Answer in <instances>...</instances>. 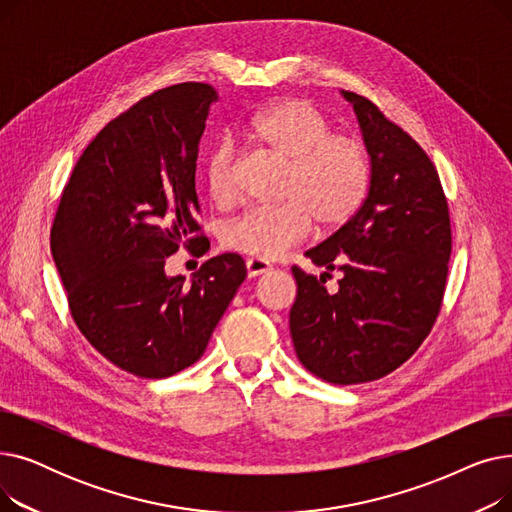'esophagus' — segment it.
Here are the masks:
<instances>
[{"instance_id": "obj_1", "label": "esophagus", "mask_w": 512, "mask_h": 512, "mask_svg": "<svg viewBox=\"0 0 512 512\" xmlns=\"http://www.w3.org/2000/svg\"><path fill=\"white\" fill-rule=\"evenodd\" d=\"M267 272H272V265L263 261V259H247V274L249 278H257L263 276Z\"/></svg>"}]
</instances>
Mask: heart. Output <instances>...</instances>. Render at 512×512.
I'll use <instances>...</instances> for the list:
<instances>
[{
  "label": "heart",
  "mask_w": 512,
  "mask_h": 512,
  "mask_svg": "<svg viewBox=\"0 0 512 512\" xmlns=\"http://www.w3.org/2000/svg\"><path fill=\"white\" fill-rule=\"evenodd\" d=\"M247 139L286 161L278 207L249 209L224 228V247L255 259H276L311 230L336 228L351 220L369 186L365 147L346 134H332L328 118L305 99L265 107L247 124ZM234 157L215 149L205 161V186L213 203L232 201Z\"/></svg>",
  "instance_id": "b5f03b06"
}]
</instances>
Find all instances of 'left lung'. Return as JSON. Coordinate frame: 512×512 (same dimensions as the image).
<instances>
[{
    "label": "left lung",
    "mask_w": 512,
    "mask_h": 512,
    "mask_svg": "<svg viewBox=\"0 0 512 512\" xmlns=\"http://www.w3.org/2000/svg\"><path fill=\"white\" fill-rule=\"evenodd\" d=\"M353 105L369 155V188L359 211L309 249L326 272L297 265L290 336L299 361L338 386L380 380L405 363L438 317L452 249L448 203L432 159L369 99ZM339 290L323 286L329 272Z\"/></svg>",
    "instance_id": "8db88e82"
}]
</instances>
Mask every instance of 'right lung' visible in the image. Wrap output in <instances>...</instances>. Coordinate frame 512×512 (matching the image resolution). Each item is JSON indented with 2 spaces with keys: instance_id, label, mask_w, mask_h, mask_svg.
Instances as JSON below:
<instances>
[{
  "instance_id": "1",
  "label": "right lung",
  "mask_w": 512,
  "mask_h": 512,
  "mask_svg": "<svg viewBox=\"0 0 512 512\" xmlns=\"http://www.w3.org/2000/svg\"><path fill=\"white\" fill-rule=\"evenodd\" d=\"M218 93L182 83L132 105L80 155L51 228L78 330L107 361L161 380L199 361L247 267L234 253L207 259L193 280L166 274L193 236L199 141ZM209 249V247H207Z\"/></svg>"
}]
</instances>
